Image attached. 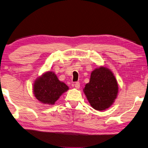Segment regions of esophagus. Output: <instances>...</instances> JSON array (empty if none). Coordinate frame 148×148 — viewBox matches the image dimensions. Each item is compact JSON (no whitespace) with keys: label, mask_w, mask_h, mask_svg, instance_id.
Returning <instances> with one entry per match:
<instances>
[{"label":"esophagus","mask_w":148,"mask_h":148,"mask_svg":"<svg viewBox=\"0 0 148 148\" xmlns=\"http://www.w3.org/2000/svg\"><path fill=\"white\" fill-rule=\"evenodd\" d=\"M74 86H75V87H76V88H77V89H79V87H80L79 83V82H76V83H75V84H74Z\"/></svg>","instance_id":"1"}]
</instances>
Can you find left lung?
I'll list each match as a JSON object with an SVG mask.
<instances>
[{
  "instance_id": "left-lung-1",
  "label": "left lung",
  "mask_w": 148,
  "mask_h": 148,
  "mask_svg": "<svg viewBox=\"0 0 148 148\" xmlns=\"http://www.w3.org/2000/svg\"><path fill=\"white\" fill-rule=\"evenodd\" d=\"M83 92L93 109L104 111L117 98L119 85L111 70L101 66L91 72L90 81L85 85Z\"/></svg>"
}]
</instances>
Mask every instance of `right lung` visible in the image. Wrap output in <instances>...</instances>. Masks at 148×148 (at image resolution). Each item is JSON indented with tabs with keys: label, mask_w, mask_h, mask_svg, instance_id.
Wrapping results in <instances>:
<instances>
[{
	"label": "right lung",
	"mask_w": 148,
	"mask_h": 148,
	"mask_svg": "<svg viewBox=\"0 0 148 148\" xmlns=\"http://www.w3.org/2000/svg\"><path fill=\"white\" fill-rule=\"evenodd\" d=\"M69 90L65 83L60 81L53 72H45L35 80L33 90L35 97L42 103L53 105L64 92Z\"/></svg>",
	"instance_id": "right-lung-1"
}]
</instances>
